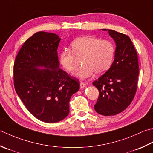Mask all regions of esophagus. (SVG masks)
I'll list each match as a JSON object with an SVG mask.
<instances>
[{
    "label": "esophagus",
    "instance_id": "esophagus-1",
    "mask_svg": "<svg viewBox=\"0 0 153 153\" xmlns=\"http://www.w3.org/2000/svg\"><path fill=\"white\" fill-rule=\"evenodd\" d=\"M86 86V83H84V82H80V87L82 88H84Z\"/></svg>",
    "mask_w": 153,
    "mask_h": 153
}]
</instances>
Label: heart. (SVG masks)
Masks as SVG:
<instances>
[{
	"mask_svg": "<svg viewBox=\"0 0 153 153\" xmlns=\"http://www.w3.org/2000/svg\"><path fill=\"white\" fill-rule=\"evenodd\" d=\"M71 51L61 53L59 60L69 73H73L79 67V59L83 66L76 72L81 79L101 75L109 69L115 54V48L109 40H101L90 36L79 37L71 44Z\"/></svg>",
	"mask_w": 153,
	"mask_h": 153,
	"instance_id": "obj_1",
	"label": "heart"
}]
</instances>
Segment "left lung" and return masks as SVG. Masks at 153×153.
Listing matches in <instances>:
<instances>
[{
    "mask_svg": "<svg viewBox=\"0 0 153 153\" xmlns=\"http://www.w3.org/2000/svg\"><path fill=\"white\" fill-rule=\"evenodd\" d=\"M107 30L116 43L115 59L109 70L93 82L99 90L95 110L105 116L118 114L132 102L139 71L137 53L130 38L112 30Z\"/></svg>",
    "mask_w": 153,
    "mask_h": 153,
    "instance_id": "obj_1",
    "label": "left lung"
}]
</instances>
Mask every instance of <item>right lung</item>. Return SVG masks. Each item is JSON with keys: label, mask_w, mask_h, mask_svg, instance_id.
Returning a JSON list of instances; mask_svg holds the SVG:
<instances>
[{"label": "right lung", "mask_w": 153, "mask_h": 153, "mask_svg": "<svg viewBox=\"0 0 153 153\" xmlns=\"http://www.w3.org/2000/svg\"><path fill=\"white\" fill-rule=\"evenodd\" d=\"M61 39L38 32L25 41L14 64V85L28 111L45 123H56L70 112V100L79 82L59 69L58 47ZM46 69L40 70L38 67Z\"/></svg>", "instance_id": "1"}]
</instances>
